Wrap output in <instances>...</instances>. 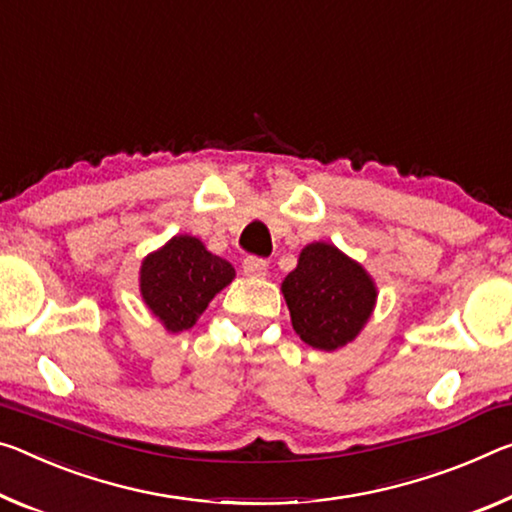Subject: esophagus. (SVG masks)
I'll return each mask as SVG.
<instances>
[{"instance_id": "1", "label": "esophagus", "mask_w": 512, "mask_h": 512, "mask_svg": "<svg viewBox=\"0 0 512 512\" xmlns=\"http://www.w3.org/2000/svg\"><path fill=\"white\" fill-rule=\"evenodd\" d=\"M241 269H243V273L250 275V278H262V275L269 273V262H266V259H262V257L248 255L241 262Z\"/></svg>"}]
</instances>
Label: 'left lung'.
<instances>
[{
	"mask_svg": "<svg viewBox=\"0 0 512 512\" xmlns=\"http://www.w3.org/2000/svg\"><path fill=\"white\" fill-rule=\"evenodd\" d=\"M291 326L312 348L353 342L376 305V287L358 262L330 243H310L282 282Z\"/></svg>",
	"mask_w": 512,
	"mask_h": 512,
	"instance_id": "8db88e82",
	"label": "left lung"
}]
</instances>
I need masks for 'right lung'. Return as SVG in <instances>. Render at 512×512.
I'll return each mask as SVG.
<instances>
[{
	"instance_id": "obj_1",
	"label": "right lung",
	"mask_w": 512,
	"mask_h": 512,
	"mask_svg": "<svg viewBox=\"0 0 512 512\" xmlns=\"http://www.w3.org/2000/svg\"><path fill=\"white\" fill-rule=\"evenodd\" d=\"M234 278L230 262L209 253L196 237H173L143 259L141 294L145 305L170 332L189 330L209 300Z\"/></svg>"
}]
</instances>
